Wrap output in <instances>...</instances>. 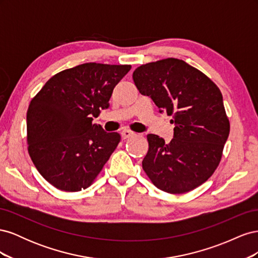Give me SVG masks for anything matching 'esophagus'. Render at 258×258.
Masks as SVG:
<instances>
[{
  "label": "esophagus",
  "instance_id": "esophagus-1",
  "mask_svg": "<svg viewBox=\"0 0 258 258\" xmlns=\"http://www.w3.org/2000/svg\"><path fill=\"white\" fill-rule=\"evenodd\" d=\"M135 135H136V134H135L134 131L126 129V130H122V132H121V138H122V139H128V138H130V137H132V136H135Z\"/></svg>",
  "mask_w": 258,
  "mask_h": 258
}]
</instances>
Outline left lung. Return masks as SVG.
Listing matches in <instances>:
<instances>
[{"label":"left lung","instance_id":"obj_1","mask_svg":"<svg viewBox=\"0 0 258 258\" xmlns=\"http://www.w3.org/2000/svg\"><path fill=\"white\" fill-rule=\"evenodd\" d=\"M134 82L143 96L172 116L170 143L147 135L142 167L157 188L184 194L205 183L221 161L230 130L223 96L209 77L185 61L167 58L142 64Z\"/></svg>","mask_w":258,"mask_h":258}]
</instances>
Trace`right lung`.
Masks as SVG:
<instances>
[{"label":"right lung","instance_id":"1","mask_svg":"<svg viewBox=\"0 0 258 258\" xmlns=\"http://www.w3.org/2000/svg\"><path fill=\"white\" fill-rule=\"evenodd\" d=\"M130 69L128 64H80L53 75L31 100L29 155L56 188H87L120 142L119 134L105 132L92 120L110 106L114 87Z\"/></svg>","mask_w":258,"mask_h":258}]
</instances>
